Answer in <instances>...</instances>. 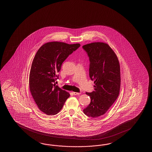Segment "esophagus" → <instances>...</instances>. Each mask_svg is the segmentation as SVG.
Segmentation results:
<instances>
[{
	"instance_id": "1",
	"label": "esophagus",
	"mask_w": 152,
	"mask_h": 152,
	"mask_svg": "<svg viewBox=\"0 0 152 152\" xmlns=\"http://www.w3.org/2000/svg\"><path fill=\"white\" fill-rule=\"evenodd\" d=\"M73 94L74 95H80V92H72Z\"/></svg>"
}]
</instances>
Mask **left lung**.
<instances>
[{
	"label": "left lung",
	"instance_id": "obj_1",
	"mask_svg": "<svg viewBox=\"0 0 152 152\" xmlns=\"http://www.w3.org/2000/svg\"><path fill=\"white\" fill-rule=\"evenodd\" d=\"M90 59L89 75L94 91L86 94L90 104L83 111L87 116L103 115L116 100L121 87L120 63L116 54L107 43L94 42L83 46Z\"/></svg>",
	"mask_w": 152,
	"mask_h": 152
}]
</instances>
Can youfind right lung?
Instances as JSON below:
<instances>
[{"label": "right lung", "mask_w": 152, "mask_h": 152, "mask_svg": "<svg viewBox=\"0 0 152 152\" xmlns=\"http://www.w3.org/2000/svg\"><path fill=\"white\" fill-rule=\"evenodd\" d=\"M80 46L79 43L48 42L39 48L34 58L29 75L30 91L39 109L48 115L58 113L70 96L54 83L63 62Z\"/></svg>", "instance_id": "right-lung-1"}]
</instances>
